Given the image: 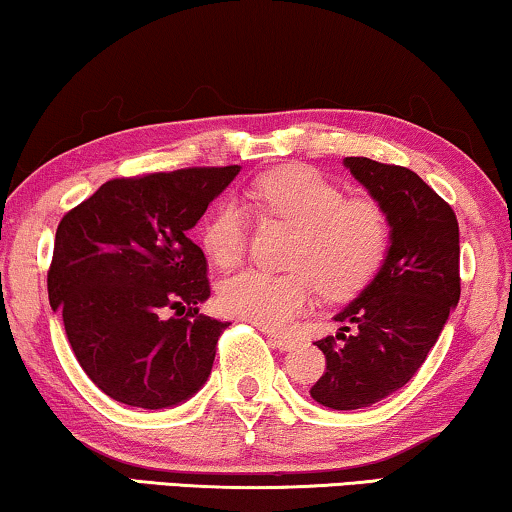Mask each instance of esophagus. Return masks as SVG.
<instances>
[{
	"label": "esophagus",
	"instance_id": "34e87169",
	"mask_svg": "<svg viewBox=\"0 0 512 512\" xmlns=\"http://www.w3.org/2000/svg\"><path fill=\"white\" fill-rule=\"evenodd\" d=\"M266 334H269V341L273 348H278V350L290 352V350H294V345H297V338H292V336H280V334H273V331H266Z\"/></svg>",
	"mask_w": 512,
	"mask_h": 512
}]
</instances>
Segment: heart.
<instances>
[{
  "label": "heart",
  "instance_id": "1",
  "mask_svg": "<svg viewBox=\"0 0 512 512\" xmlns=\"http://www.w3.org/2000/svg\"><path fill=\"white\" fill-rule=\"evenodd\" d=\"M248 204L264 218L299 229V241L287 276L241 271L222 280L218 304L234 318L264 329H283L311 304L315 283L329 297L362 290L383 264L390 248V222L371 199H345L341 187L318 171L285 167L259 178L248 190ZM248 239V215L241 204L225 201L215 208L201 232L208 259L222 269L241 262ZM311 272L310 277L307 273Z\"/></svg>",
  "mask_w": 512,
  "mask_h": 512
}]
</instances>
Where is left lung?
I'll return each mask as SVG.
<instances>
[{
    "instance_id": "left-lung-1",
    "label": "left lung",
    "mask_w": 512,
    "mask_h": 512,
    "mask_svg": "<svg viewBox=\"0 0 512 512\" xmlns=\"http://www.w3.org/2000/svg\"><path fill=\"white\" fill-rule=\"evenodd\" d=\"M390 222V248L369 285L334 315L336 336L315 345L327 371L311 397L357 410L401 390L424 364L459 301V225L450 204L415 171L345 157Z\"/></svg>"
}]
</instances>
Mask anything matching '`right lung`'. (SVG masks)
<instances>
[{
	"label": "right lung",
	"mask_w": 512,
	"mask_h": 512,
	"mask_svg": "<svg viewBox=\"0 0 512 512\" xmlns=\"http://www.w3.org/2000/svg\"><path fill=\"white\" fill-rule=\"evenodd\" d=\"M241 167L115 178L64 215L48 271L50 308L71 350L111 399L178 406L211 376L229 322L199 313L208 264L187 232ZM166 318L167 310H184Z\"/></svg>",
	"instance_id": "add662e5"
}]
</instances>
